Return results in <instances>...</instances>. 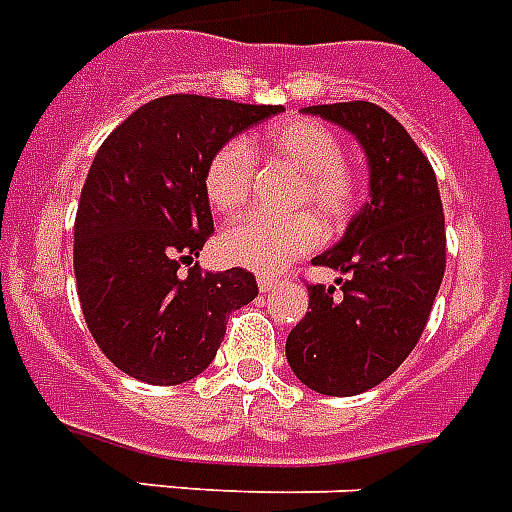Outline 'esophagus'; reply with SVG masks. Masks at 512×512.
Segmentation results:
<instances>
[{
  "label": "esophagus",
  "mask_w": 512,
  "mask_h": 512,
  "mask_svg": "<svg viewBox=\"0 0 512 512\" xmlns=\"http://www.w3.org/2000/svg\"><path fill=\"white\" fill-rule=\"evenodd\" d=\"M284 281L279 279V276H273V273H260L257 276V287H260V292H273L276 287H281Z\"/></svg>",
  "instance_id": "esophagus-1"
}]
</instances>
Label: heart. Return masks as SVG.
<instances>
[{"instance_id":"heart-1","label":"heart","mask_w":512,"mask_h":512,"mask_svg":"<svg viewBox=\"0 0 512 512\" xmlns=\"http://www.w3.org/2000/svg\"><path fill=\"white\" fill-rule=\"evenodd\" d=\"M257 148L279 156L300 172L292 207H303L289 215L239 217L223 231V255L252 271H279L297 257L308 255L321 244L324 228H342L353 220L366 196L364 180L345 164V143L332 127L316 119H284L260 135ZM255 159L241 140H228L209 156L201 185L204 196L217 212H236L252 188ZM320 216L316 218L312 212Z\"/></svg>"}]
</instances>
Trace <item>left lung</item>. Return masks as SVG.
<instances>
[{"mask_svg": "<svg viewBox=\"0 0 512 512\" xmlns=\"http://www.w3.org/2000/svg\"><path fill=\"white\" fill-rule=\"evenodd\" d=\"M303 111L356 135L372 199L337 247L313 257L342 276L337 287H308L311 311L289 332L287 361L316 393L356 396L420 342L446 271L444 207L428 156L385 108L350 100Z\"/></svg>", "mask_w": 512, "mask_h": 512, "instance_id": "left-lung-1", "label": "left lung"}]
</instances>
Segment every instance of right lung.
<instances>
[{
    "mask_svg": "<svg viewBox=\"0 0 512 512\" xmlns=\"http://www.w3.org/2000/svg\"><path fill=\"white\" fill-rule=\"evenodd\" d=\"M279 111L164 95L98 148L76 209V292L98 348L124 374L191 380L212 364L228 316L257 297L255 273L199 268L215 233L201 175L223 143Z\"/></svg>",
    "mask_w": 512,
    "mask_h": 512,
    "instance_id": "1",
    "label": "right lung"
}]
</instances>
